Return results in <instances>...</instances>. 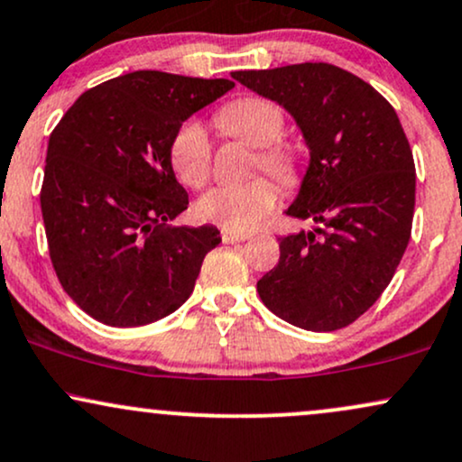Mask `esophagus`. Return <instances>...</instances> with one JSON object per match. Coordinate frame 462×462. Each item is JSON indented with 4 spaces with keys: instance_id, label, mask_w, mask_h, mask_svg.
<instances>
[{
    "instance_id": "esophagus-1",
    "label": "esophagus",
    "mask_w": 462,
    "mask_h": 462,
    "mask_svg": "<svg viewBox=\"0 0 462 462\" xmlns=\"http://www.w3.org/2000/svg\"><path fill=\"white\" fill-rule=\"evenodd\" d=\"M247 238H249V235H245V232L227 230V227L221 230V241L224 243H241V241H247Z\"/></svg>"
}]
</instances>
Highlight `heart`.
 Instances as JSON below:
<instances>
[{
	"label": "heart",
	"instance_id": "1",
	"mask_svg": "<svg viewBox=\"0 0 462 462\" xmlns=\"http://www.w3.org/2000/svg\"><path fill=\"white\" fill-rule=\"evenodd\" d=\"M219 125L230 135L249 146L260 148L258 163L284 185H292L299 174L297 154L291 148L275 143L284 133V111L266 98L249 97L227 103L217 116ZM171 168L182 185L199 189L210 178L208 129L202 120H189L180 126L171 142ZM277 202V189L266 178H254L243 185H224L210 189L198 199V215L202 219L235 232L254 230L271 213Z\"/></svg>",
	"mask_w": 462,
	"mask_h": 462
}]
</instances>
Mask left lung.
I'll return each mask as SVG.
<instances>
[{"label": "left lung", "instance_id": "left-lung-1", "mask_svg": "<svg viewBox=\"0 0 462 462\" xmlns=\"http://www.w3.org/2000/svg\"><path fill=\"white\" fill-rule=\"evenodd\" d=\"M232 77L292 116L310 161L284 213L325 227L280 238L260 299L301 329H342L381 297L409 245L415 165L398 114L370 83L331 64Z\"/></svg>", "mask_w": 462, "mask_h": 462}]
</instances>
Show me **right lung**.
Returning <instances> with one entry per match:
<instances>
[{
  "mask_svg": "<svg viewBox=\"0 0 462 462\" xmlns=\"http://www.w3.org/2000/svg\"><path fill=\"white\" fill-rule=\"evenodd\" d=\"M235 88L135 70L83 92L49 137L41 208L66 294L94 320L142 327L191 297L215 226H168L189 196L171 168L182 122Z\"/></svg>",
  "mask_w": 462,
  "mask_h": 462,
  "instance_id": "obj_1",
  "label": "right lung"
}]
</instances>
